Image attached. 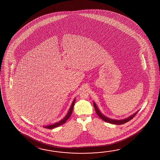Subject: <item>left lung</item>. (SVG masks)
<instances>
[{"label": "left lung", "mask_w": 160, "mask_h": 160, "mask_svg": "<svg viewBox=\"0 0 160 160\" xmlns=\"http://www.w3.org/2000/svg\"><path fill=\"white\" fill-rule=\"evenodd\" d=\"M93 104H94V107L95 108V112H96V113H97V114L99 117L100 118H101L102 119L103 121L106 122L111 123V124H118V125H120V124H123L124 123H127V122H128L129 121H131V119H132L136 115L137 113L138 112H138H136L134 114H133V115H131L128 118L124 119H122V120H115V119H110V118H108L107 117L104 116L103 114H102V113L100 112V110H99L98 108L97 107V105L95 104V103L94 102L93 103Z\"/></svg>", "instance_id": "8db88e82"}]
</instances>
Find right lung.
Here are the masks:
<instances>
[{"instance_id":"obj_1","label":"right lung","mask_w":160,"mask_h":160,"mask_svg":"<svg viewBox=\"0 0 160 160\" xmlns=\"http://www.w3.org/2000/svg\"><path fill=\"white\" fill-rule=\"evenodd\" d=\"M75 102V99L73 100V102H72V104H71V107L70 108V109H69V111H68V114H66V115L65 116V117L63 118V119H62L61 121H60V122H58V123H55V124H51V125H49V126H44L43 127H45V128L53 129L54 128H56V127H57L61 126V125H62L63 124L65 123L67 121V120L68 119V118L70 117L71 114L72 113V110H73V106H74Z\"/></svg>"}]
</instances>
